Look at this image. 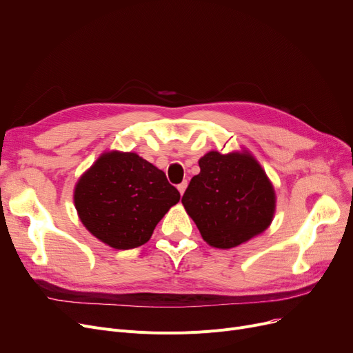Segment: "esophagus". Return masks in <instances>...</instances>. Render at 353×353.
<instances>
[{"label": "esophagus", "mask_w": 353, "mask_h": 353, "mask_svg": "<svg viewBox=\"0 0 353 353\" xmlns=\"http://www.w3.org/2000/svg\"><path fill=\"white\" fill-rule=\"evenodd\" d=\"M186 188H188V181L184 180V181H181L179 186H177V189H179V192H180V194L183 196V193H184V190H186Z\"/></svg>", "instance_id": "obj_1"}]
</instances>
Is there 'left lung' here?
Masks as SVG:
<instances>
[{
    "mask_svg": "<svg viewBox=\"0 0 353 353\" xmlns=\"http://www.w3.org/2000/svg\"><path fill=\"white\" fill-rule=\"evenodd\" d=\"M199 165L181 203L210 246L230 249L268 229L274 192L250 154L210 152Z\"/></svg>",
    "mask_w": 353,
    "mask_h": 353,
    "instance_id": "obj_1",
    "label": "left lung"
}]
</instances>
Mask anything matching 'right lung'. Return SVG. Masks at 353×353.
Instances as JSON below:
<instances>
[{"label": "right lung", "mask_w": 353, "mask_h": 353, "mask_svg": "<svg viewBox=\"0 0 353 353\" xmlns=\"http://www.w3.org/2000/svg\"><path fill=\"white\" fill-rule=\"evenodd\" d=\"M180 200L165 174L136 153H105L83 174L74 203L83 225L114 249H133Z\"/></svg>", "instance_id": "add662e5"}]
</instances>
